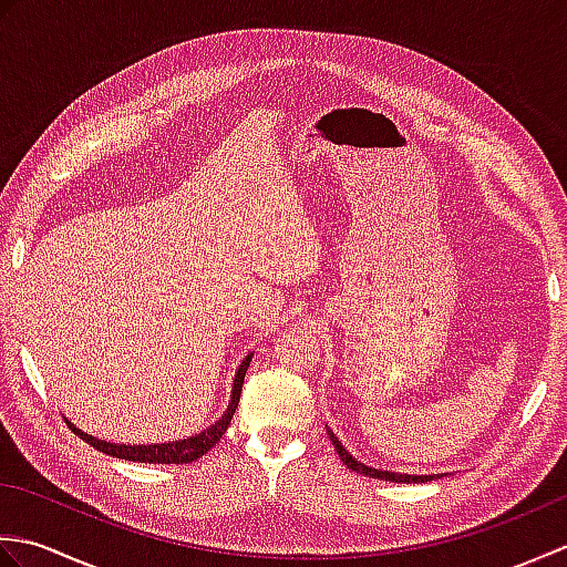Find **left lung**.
Segmentation results:
<instances>
[{
  "label": "left lung",
  "mask_w": 567,
  "mask_h": 567,
  "mask_svg": "<svg viewBox=\"0 0 567 567\" xmlns=\"http://www.w3.org/2000/svg\"><path fill=\"white\" fill-rule=\"evenodd\" d=\"M329 439H331V443H333V449H336V453H339V457L341 461L351 467V470H355V473H360V475H368V477H378V480H388V483H431L433 477H441V475H406V473H392V470H378V467H370V465H365V463H360L358 457H353L351 453H348L346 449H343V443L333 436V431H329Z\"/></svg>",
  "instance_id": "left-lung-1"
}]
</instances>
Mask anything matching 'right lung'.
<instances>
[{"mask_svg": "<svg viewBox=\"0 0 567 567\" xmlns=\"http://www.w3.org/2000/svg\"><path fill=\"white\" fill-rule=\"evenodd\" d=\"M250 358L252 353L244 360V363L238 365V372L234 378V390H231V402H228V409L224 412V416L219 421H214L209 429H204L195 436L183 439V441H167V443H148V445H126V443H110V441H100L90 436V433L80 431L75 424H70V429L78 433V436L90 443L92 449H97L100 453L106 455H114V457H122V461H134V463H165V465H179V463H192L202 457L207 451H212L216 443L221 441V436L226 433L228 424H231V416L238 406L240 400V388H244V378H246V370L250 365Z\"/></svg>", "mask_w": 567, "mask_h": 567, "instance_id": "add662e5", "label": "right lung"}]
</instances>
